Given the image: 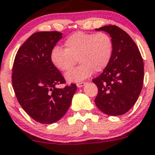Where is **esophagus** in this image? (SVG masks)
<instances>
[{
  "instance_id": "esophagus-1",
  "label": "esophagus",
  "mask_w": 155,
  "mask_h": 155,
  "mask_svg": "<svg viewBox=\"0 0 155 155\" xmlns=\"http://www.w3.org/2000/svg\"><path fill=\"white\" fill-rule=\"evenodd\" d=\"M85 84H86L85 82H79V83H78V84H77V87H78V88H81V87H84Z\"/></svg>"
}]
</instances>
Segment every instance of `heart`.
Masks as SVG:
<instances>
[{
  "mask_svg": "<svg viewBox=\"0 0 155 155\" xmlns=\"http://www.w3.org/2000/svg\"><path fill=\"white\" fill-rule=\"evenodd\" d=\"M63 45L65 49L59 46L51 49L50 60L57 70L67 71L74 66L78 59L81 64L65 76L71 83L81 82L90 77L93 71H104L113 57V39L104 32H75L66 38Z\"/></svg>",
  "mask_w": 155,
  "mask_h": 155,
  "instance_id": "1",
  "label": "heart"
}]
</instances>
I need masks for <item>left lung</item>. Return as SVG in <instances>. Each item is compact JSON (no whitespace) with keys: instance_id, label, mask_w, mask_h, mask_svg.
Wrapping results in <instances>:
<instances>
[{"instance_id":"1","label":"left lung","mask_w":155,"mask_h":155,"mask_svg":"<svg viewBox=\"0 0 155 155\" xmlns=\"http://www.w3.org/2000/svg\"><path fill=\"white\" fill-rule=\"evenodd\" d=\"M95 30L110 34L113 54L108 66L92 80L98 90L95 103L106 114L123 115L134 105L143 88V58L133 39L119 27L108 25Z\"/></svg>"}]
</instances>
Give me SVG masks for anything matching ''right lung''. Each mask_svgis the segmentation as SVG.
Returning a JSON list of instances; mask_svg holds the SVG:
<instances>
[{"label": "right lung", "mask_w": 155, "mask_h": 155, "mask_svg": "<svg viewBox=\"0 0 155 155\" xmlns=\"http://www.w3.org/2000/svg\"><path fill=\"white\" fill-rule=\"evenodd\" d=\"M57 31L37 32L19 48L12 67V83L18 101L28 115L42 124L60 120L68 110L77 86L66 83L50 60L51 49L62 38Z\"/></svg>", "instance_id": "add662e5"}]
</instances>
